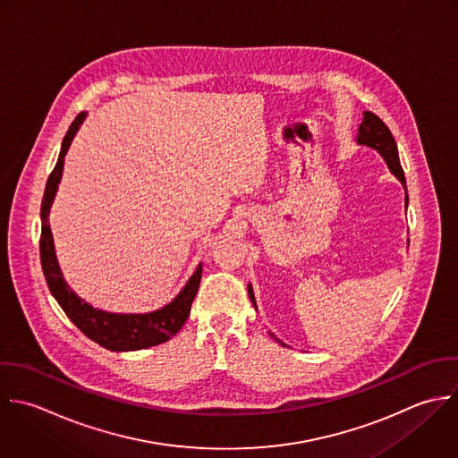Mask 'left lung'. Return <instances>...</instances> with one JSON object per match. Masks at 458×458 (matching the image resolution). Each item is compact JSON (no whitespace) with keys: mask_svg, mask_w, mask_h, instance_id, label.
<instances>
[{"mask_svg":"<svg viewBox=\"0 0 458 458\" xmlns=\"http://www.w3.org/2000/svg\"><path fill=\"white\" fill-rule=\"evenodd\" d=\"M357 144L360 146H368V148H373L377 149L382 158L386 160L387 167L391 169V173L402 182L403 189H405V208L409 207V194H407V182H405V173L402 169V164H400V155H398V146H396V140L391 133V130L387 128V124L373 112L366 110L364 112V117H362V123L359 126V131H357ZM248 294H250V300L253 303V307L257 309V301H255V294H253V287L248 285ZM275 341H278L273 334H269ZM280 344H284L282 341H278ZM285 346V344H284Z\"/></svg>","mask_w":458,"mask_h":458,"instance_id":"8db88e82","label":"left lung"}]
</instances>
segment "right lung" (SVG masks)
<instances>
[{
    "label": "right lung",
    "mask_w": 458,
    "mask_h": 458,
    "mask_svg": "<svg viewBox=\"0 0 458 458\" xmlns=\"http://www.w3.org/2000/svg\"><path fill=\"white\" fill-rule=\"evenodd\" d=\"M85 112H80L76 119L71 123L60 148V155L56 160L55 169L51 171L46 189H44V198L40 205V221H42V230H40V264L42 271L47 282V287L53 294V298L58 301L65 316L76 325L80 332H83L89 339L98 343L99 346L110 350V352H135V350H144L151 348L157 344H162L169 341L173 335H176L182 327L185 325L191 305L196 298L199 282H201V271L203 266L199 264L194 271V275L189 278L185 287L178 293V296L167 303L165 307L146 312V314H114V312H105L99 309H94L90 303L81 300L64 280V275L60 271L56 253H55V244H53V233L49 228V210L62 178L64 171V157L85 121Z\"/></svg>",
    "instance_id": "add662e5"
}]
</instances>
